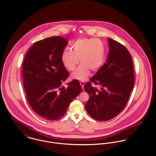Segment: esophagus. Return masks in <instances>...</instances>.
<instances>
[{
    "mask_svg": "<svg viewBox=\"0 0 156 156\" xmlns=\"http://www.w3.org/2000/svg\"><path fill=\"white\" fill-rule=\"evenodd\" d=\"M80 85H81V86L82 87V88L83 89H84V83L83 82V81H81L80 82Z\"/></svg>",
    "mask_w": 156,
    "mask_h": 156,
    "instance_id": "34e87169",
    "label": "esophagus"
}]
</instances>
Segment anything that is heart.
<instances>
[{"mask_svg": "<svg viewBox=\"0 0 156 156\" xmlns=\"http://www.w3.org/2000/svg\"><path fill=\"white\" fill-rule=\"evenodd\" d=\"M71 49L64 50L61 60L65 67L70 71L74 70L80 62L81 64L74 72L73 79L84 81L90 74V69L97 70L103 65L105 48L102 41L93 38H80L71 45Z\"/></svg>", "mask_w": 156, "mask_h": 156, "instance_id": "heart-1", "label": "heart"}]
</instances>
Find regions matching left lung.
Segmentation results:
<instances>
[{
	"mask_svg": "<svg viewBox=\"0 0 156 156\" xmlns=\"http://www.w3.org/2000/svg\"><path fill=\"white\" fill-rule=\"evenodd\" d=\"M109 53L104 65L84 85L89 94L85 104L90 117L98 121H108L119 115L127 103L134 83L131 55L117 41L108 37ZM90 82L100 89L90 85Z\"/></svg>",
	"mask_w": 156,
	"mask_h": 156,
	"instance_id": "8db88e82",
	"label": "left lung"
}]
</instances>
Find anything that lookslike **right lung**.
Listing matches in <instances>:
<instances>
[{
	"label": "right lung",
	"instance_id": "obj_1",
	"mask_svg": "<svg viewBox=\"0 0 156 156\" xmlns=\"http://www.w3.org/2000/svg\"><path fill=\"white\" fill-rule=\"evenodd\" d=\"M68 43L60 36L37 41L27 52L23 63L27 100L36 114L49 120L63 117L82 90L76 80L69 83L66 88L62 86L69 76L61 60Z\"/></svg>",
	"mask_w": 156,
	"mask_h": 156
}]
</instances>
